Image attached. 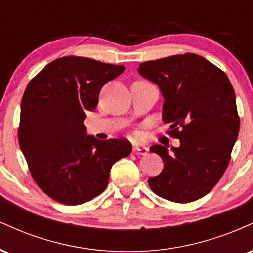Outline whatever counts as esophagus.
Here are the masks:
<instances>
[{
    "instance_id": "1",
    "label": "esophagus",
    "mask_w": 253,
    "mask_h": 253,
    "mask_svg": "<svg viewBox=\"0 0 253 253\" xmlns=\"http://www.w3.org/2000/svg\"><path fill=\"white\" fill-rule=\"evenodd\" d=\"M132 152L134 153V155H141V156H145V155H147V152H149V150H147V147H144V146H138V145H135V146H133Z\"/></svg>"
}]
</instances>
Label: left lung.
Returning <instances> with one entry per match:
<instances>
[{
	"label": "left lung",
	"instance_id": "obj_1",
	"mask_svg": "<svg viewBox=\"0 0 253 253\" xmlns=\"http://www.w3.org/2000/svg\"><path fill=\"white\" fill-rule=\"evenodd\" d=\"M138 71L159 86L168 134L181 143L170 153L162 145L151 146L164 169L149 178L150 188L172 202L201 199L225 173L239 133L233 86L225 72L195 53L147 60Z\"/></svg>",
	"mask_w": 253,
	"mask_h": 253
}]
</instances>
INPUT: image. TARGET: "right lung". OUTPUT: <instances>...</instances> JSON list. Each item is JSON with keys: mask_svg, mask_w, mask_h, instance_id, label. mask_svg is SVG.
Returning <instances> with one entry per match:
<instances>
[{"mask_svg": "<svg viewBox=\"0 0 253 253\" xmlns=\"http://www.w3.org/2000/svg\"><path fill=\"white\" fill-rule=\"evenodd\" d=\"M124 65L85 57L58 58L28 83L21 101L19 145L33 179L63 205H81L106 189L113 164L129 156L126 139L86 135V112Z\"/></svg>", "mask_w": 253, "mask_h": 253, "instance_id": "right-lung-1", "label": "right lung"}]
</instances>
